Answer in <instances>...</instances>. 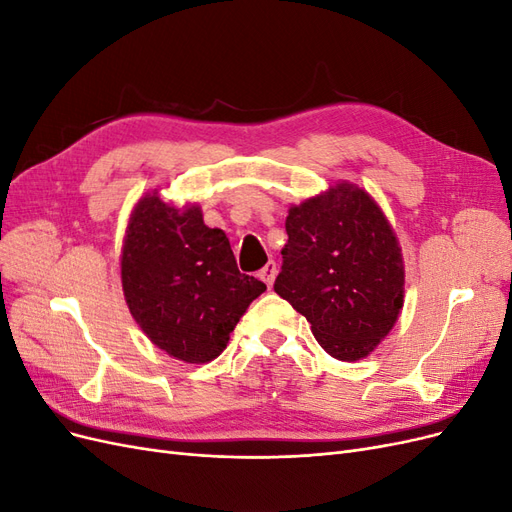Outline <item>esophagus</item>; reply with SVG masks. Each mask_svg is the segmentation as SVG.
I'll return each mask as SVG.
<instances>
[{"label":"esophagus","mask_w":512,"mask_h":512,"mask_svg":"<svg viewBox=\"0 0 512 512\" xmlns=\"http://www.w3.org/2000/svg\"><path fill=\"white\" fill-rule=\"evenodd\" d=\"M275 275H277V265H275V262L273 260H269L267 262V265L265 267H262V271L258 273V277H260V280L262 282H265L269 288L273 286V282H275Z\"/></svg>","instance_id":"obj_1"}]
</instances>
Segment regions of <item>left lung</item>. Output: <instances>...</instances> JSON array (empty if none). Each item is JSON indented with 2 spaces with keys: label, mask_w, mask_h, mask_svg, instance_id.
I'll return each mask as SVG.
<instances>
[{
  "label": "left lung",
  "mask_w": 512,
  "mask_h": 512,
  "mask_svg": "<svg viewBox=\"0 0 512 512\" xmlns=\"http://www.w3.org/2000/svg\"><path fill=\"white\" fill-rule=\"evenodd\" d=\"M275 292L312 324L333 359L359 361L404 307V256L393 226L363 188L339 181L292 205Z\"/></svg>",
  "instance_id": "left-lung-1"
}]
</instances>
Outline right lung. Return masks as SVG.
Segmentation results:
<instances>
[{"mask_svg":"<svg viewBox=\"0 0 512 512\" xmlns=\"http://www.w3.org/2000/svg\"><path fill=\"white\" fill-rule=\"evenodd\" d=\"M121 286L143 333L183 363H209L267 286L239 273L226 232L198 205L164 203L158 190L134 205L121 245Z\"/></svg>","mask_w":512,"mask_h":512,"instance_id":"right-lung-1","label":"right lung"}]
</instances>
